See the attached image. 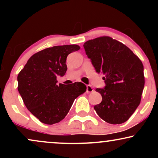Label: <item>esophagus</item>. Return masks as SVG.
<instances>
[{"instance_id": "obj_1", "label": "esophagus", "mask_w": 158, "mask_h": 158, "mask_svg": "<svg viewBox=\"0 0 158 158\" xmlns=\"http://www.w3.org/2000/svg\"><path fill=\"white\" fill-rule=\"evenodd\" d=\"M94 91V88H92L91 85H87V93H91Z\"/></svg>"}]
</instances>
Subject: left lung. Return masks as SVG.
I'll return each instance as SVG.
<instances>
[{"mask_svg":"<svg viewBox=\"0 0 158 158\" xmlns=\"http://www.w3.org/2000/svg\"><path fill=\"white\" fill-rule=\"evenodd\" d=\"M83 46L106 83L104 88L96 89L102 99L94 109L110 124L125 123L140 103L145 84L142 61L128 47L109 36L89 40Z\"/></svg>","mask_w":158,"mask_h":158,"instance_id":"1","label":"left lung"}]
</instances>
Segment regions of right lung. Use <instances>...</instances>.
<instances>
[{"mask_svg": "<svg viewBox=\"0 0 158 158\" xmlns=\"http://www.w3.org/2000/svg\"><path fill=\"white\" fill-rule=\"evenodd\" d=\"M77 44L48 48L32 55L18 75V90L27 108L41 123L52 125L66 117L75 99L86 91L81 82L58 85L67 71V56Z\"/></svg>", "mask_w": 158, "mask_h": 158, "instance_id": "obj_1", "label": "right lung"}]
</instances>
